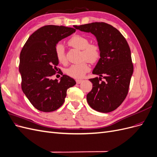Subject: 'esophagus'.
<instances>
[{
  "instance_id": "34e87169",
  "label": "esophagus",
  "mask_w": 157,
  "mask_h": 157,
  "mask_svg": "<svg viewBox=\"0 0 157 157\" xmlns=\"http://www.w3.org/2000/svg\"><path fill=\"white\" fill-rule=\"evenodd\" d=\"M82 81H83V80H80V79L76 80V82H77V84H80Z\"/></svg>"
}]
</instances>
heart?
<instances>
[{
  "instance_id": "b5f03b06",
  "label": "heart",
  "mask_w": 157,
  "mask_h": 157,
  "mask_svg": "<svg viewBox=\"0 0 157 157\" xmlns=\"http://www.w3.org/2000/svg\"><path fill=\"white\" fill-rule=\"evenodd\" d=\"M68 44L74 48L81 50L80 58L84 61L78 64L71 65L65 70V73L71 77L82 78L90 69L87 61L91 63L96 62L100 57V48L97 44H90L88 38L82 35L73 36L69 40ZM55 54L56 59L60 63L65 64L67 62L65 48L62 44L59 43L56 46Z\"/></svg>"
}]
</instances>
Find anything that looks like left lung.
Instances as JSON below:
<instances>
[{
    "label": "left lung",
    "instance_id": "left-lung-1",
    "mask_svg": "<svg viewBox=\"0 0 157 157\" xmlns=\"http://www.w3.org/2000/svg\"><path fill=\"white\" fill-rule=\"evenodd\" d=\"M73 27L91 33L96 37L100 48V58L92 71L100 77L89 79L93 87L86 96L88 105L101 113L115 110L127 96L134 71L129 45L119 31L106 23Z\"/></svg>",
    "mask_w": 157,
    "mask_h": 157
}]
</instances>
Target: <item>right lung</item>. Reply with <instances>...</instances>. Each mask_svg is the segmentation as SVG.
Here are the masks:
<instances>
[{"label":"right lung","instance_id":"obj_1","mask_svg":"<svg viewBox=\"0 0 157 157\" xmlns=\"http://www.w3.org/2000/svg\"><path fill=\"white\" fill-rule=\"evenodd\" d=\"M75 31L65 26L45 25L33 33L23 47L19 66L21 89L38 110H57L64 103L67 89L76 84L73 78L65 75L59 82L51 79L58 71L59 63L55 54L56 46ZM61 73L63 75L61 71Z\"/></svg>","mask_w":157,"mask_h":157}]
</instances>
